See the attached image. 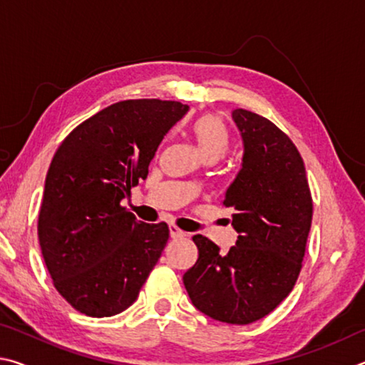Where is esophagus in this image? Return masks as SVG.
<instances>
[{"label": "esophagus", "mask_w": 365, "mask_h": 365, "mask_svg": "<svg viewBox=\"0 0 365 365\" xmlns=\"http://www.w3.org/2000/svg\"><path fill=\"white\" fill-rule=\"evenodd\" d=\"M169 232H170V237L172 238H185L187 237V232H183V230H180V228L178 227H175V225H170L169 227Z\"/></svg>", "instance_id": "34e87169"}]
</instances>
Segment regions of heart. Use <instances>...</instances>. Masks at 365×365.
<instances>
[{
    "mask_svg": "<svg viewBox=\"0 0 365 365\" xmlns=\"http://www.w3.org/2000/svg\"><path fill=\"white\" fill-rule=\"evenodd\" d=\"M190 135L205 160L217 159L225 153L230 141L227 123L215 114H202L191 122Z\"/></svg>",
    "mask_w": 365,
    "mask_h": 365,
    "instance_id": "b5f03b06",
    "label": "heart"
}]
</instances>
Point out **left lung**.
I'll use <instances>...</instances> for the list:
<instances>
[{
    "instance_id": "left-lung-1",
    "label": "left lung",
    "mask_w": 365,
    "mask_h": 365,
    "mask_svg": "<svg viewBox=\"0 0 365 365\" xmlns=\"http://www.w3.org/2000/svg\"><path fill=\"white\" fill-rule=\"evenodd\" d=\"M243 141L242 165L225 191L238 233L228 252L195 235L197 261L183 274L193 306L219 322L246 325L292 292L312 222L304 163L293 141L265 117L232 113Z\"/></svg>"
}]
</instances>
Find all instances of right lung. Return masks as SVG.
Listing matches in <instances>:
<instances>
[{
	"label": "right lung",
	"mask_w": 365,
	"mask_h": 365,
	"mask_svg": "<svg viewBox=\"0 0 365 365\" xmlns=\"http://www.w3.org/2000/svg\"><path fill=\"white\" fill-rule=\"evenodd\" d=\"M187 104L127 100L67 135L49 165L38 217L41 255L59 294L90 317L132 306L169 240L120 206L145 180L158 146Z\"/></svg>",
	"instance_id": "right-lung-1"
}]
</instances>
